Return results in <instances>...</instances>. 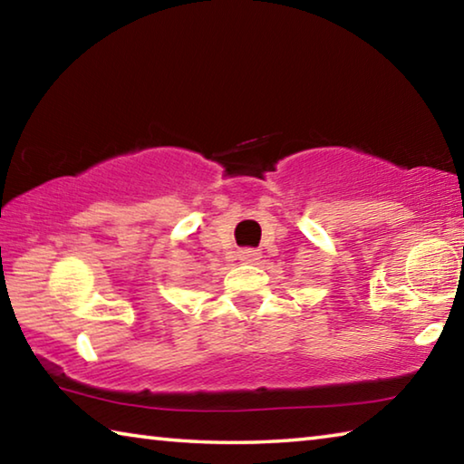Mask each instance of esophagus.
Here are the masks:
<instances>
[{
	"label": "esophagus",
	"mask_w": 464,
	"mask_h": 464,
	"mask_svg": "<svg viewBox=\"0 0 464 464\" xmlns=\"http://www.w3.org/2000/svg\"><path fill=\"white\" fill-rule=\"evenodd\" d=\"M262 257V251L260 249H251V247H246L239 251V260L241 262H247V264H254Z\"/></svg>",
	"instance_id": "esophagus-1"
}]
</instances>
